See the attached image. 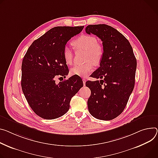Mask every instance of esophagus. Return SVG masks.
Wrapping results in <instances>:
<instances>
[{
	"label": "esophagus",
	"instance_id": "1",
	"mask_svg": "<svg viewBox=\"0 0 158 158\" xmlns=\"http://www.w3.org/2000/svg\"><path fill=\"white\" fill-rule=\"evenodd\" d=\"M82 81H83L84 85H85V82H86V80H85V78H83V79H82Z\"/></svg>",
	"mask_w": 158,
	"mask_h": 158
}]
</instances>
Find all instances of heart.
Listing matches in <instances>:
<instances>
[{
    "label": "heart",
    "mask_w": 158,
    "mask_h": 158,
    "mask_svg": "<svg viewBox=\"0 0 158 158\" xmlns=\"http://www.w3.org/2000/svg\"><path fill=\"white\" fill-rule=\"evenodd\" d=\"M98 40L92 35H84L76 38L73 42V46L77 49L86 50L84 64L75 65L70 70L72 75H76L80 77H86L92 70L94 64L98 65L101 63L103 56V48L99 45ZM63 56L65 63L67 65L73 64L74 54L69 47H65Z\"/></svg>",
    "instance_id": "b5f03b06"
}]
</instances>
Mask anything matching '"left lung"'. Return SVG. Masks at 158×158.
<instances>
[{"mask_svg": "<svg viewBox=\"0 0 158 158\" xmlns=\"http://www.w3.org/2000/svg\"><path fill=\"white\" fill-rule=\"evenodd\" d=\"M85 32L101 39L104 52L99 67L91 74L101 80L85 82L92 90L88 110L97 119L113 120L122 113L133 91L137 60L128 40L113 27L88 25Z\"/></svg>", "mask_w": 158, "mask_h": 158, "instance_id": "1", "label": "left lung"}]
</instances>
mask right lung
Segmentation results:
<instances>
[{"label": "right lung", "instance_id": "1", "mask_svg": "<svg viewBox=\"0 0 158 158\" xmlns=\"http://www.w3.org/2000/svg\"><path fill=\"white\" fill-rule=\"evenodd\" d=\"M83 28L54 27L35 40L24 56L22 90L31 108L42 118L52 120L64 115L72 97L83 86L82 79L76 75L55 82L56 77H65L69 74L63 56L67 42Z\"/></svg>", "mask_w": 158, "mask_h": 158}]
</instances>
